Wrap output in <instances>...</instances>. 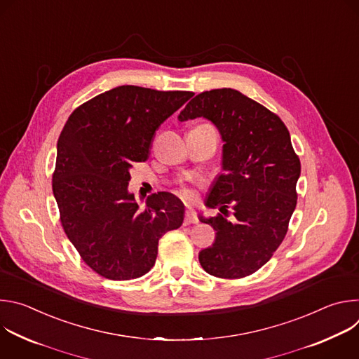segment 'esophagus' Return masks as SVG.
Returning a JSON list of instances; mask_svg holds the SVG:
<instances>
[{
    "instance_id": "1",
    "label": "esophagus",
    "mask_w": 359,
    "mask_h": 359,
    "mask_svg": "<svg viewBox=\"0 0 359 359\" xmlns=\"http://www.w3.org/2000/svg\"><path fill=\"white\" fill-rule=\"evenodd\" d=\"M198 223V219L196 216V213L191 210V209H187L186 213H184V224H197Z\"/></svg>"
}]
</instances>
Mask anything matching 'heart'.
<instances>
[{"label":"heart","instance_id":"1","mask_svg":"<svg viewBox=\"0 0 359 359\" xmlns=\"http://www.w3.org/2000/svg\"><path fill=\"white\" fill-rule=\"evenodd\" d=\"M183 194H184V196H187V197H191V193H190V191H187V190H184V191H183Z\"/></svg>","mask_w":359,"mask_h":359}]
</instances>
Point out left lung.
<instances>
[{"instance_id":"obj_1","label":"left lung","mask_w":359,"mask_h":359,"mask_svg":"<svg viewBox=\"0 0 359 359\" xmlns=\"http://www.w3.org/2000/svg\"><path fill=\"white\" fill-rule=\"evenodd\" d=\"M204 118L223 140L222 170L206 206L234 210L203 217L216 230L213 245L198 252L203 270L219 278H243L262 269L284 240L297 206L301 163L283 121L241 92L223 88L196 95L177 119Z\"/></svg>"}]
</instances>
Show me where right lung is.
I'll list each match as a JSON object with an SVG mask.
<instances>
[{
  "label": "right lung",
  "instance_id": "obj_1",
  "mask_svg": "<svg viewBox=\"0 0 359 359\" xmlns=\"http://www.w3.org/2000/svg\"><path fill=\"white\" fill-rule=\"evenodd\" d=\"M191 96L123 85L68 118L57 144L53 191L64 231L99 276L142 277L155 266L161 237L182 226L179 197L155 193L140 210L128 184L132 165L147 159L156 129Z\"/></svg>",
  "mask_w": 359,
  "mask_h": 359
}]
</instances>
